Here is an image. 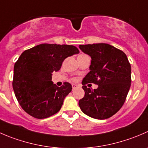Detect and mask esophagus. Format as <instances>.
Returning a JSON list of instances; mask_svg holds the SVG:
<instances>
[{"instance_id":"1","label":"esophagus","mask_w":148,"mask_h":148,"mask_svg":"<svg viewBox=\"0 0 148 148\" xmlns=\"http://www.w3.org/2000/svg\"><path fill=\"white\" fill-rule=\"evenodd\" d=\"M77 87V85L76 84H72V88H73V90H74V89L76 88V87Z\"/></svg>"}]
</instances>
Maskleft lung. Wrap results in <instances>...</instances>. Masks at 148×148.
<instances>
[{
	"label": "left lung",
	"mask_w": 148,
	"mask_h": 148,
	"mask_svg": "<svg viewBox=\"0 0 148 148\" xmlns=\"http://www.w3.org/2000/svg\"><path fill=\"white\" fill-rule=\"evenodd\" d=\"M79 48L92 58L90 71L82 82L84 97L79 106L92 118H110L122 107L131 86V65L127 56L106 43L80 45ZM87 83H94L99 87L92 90L86 86Z\"/></svg>",
	"instance_id": "left-lung-1"
}]
</instances>
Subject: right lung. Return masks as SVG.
I'll use <instances>...</instances> for the list:
<instances>
[{"mask_svg":"<svg viewBox=\"0 0 148 148\" xmlns=\"http://www.w3.org/2000/svg\"><path fill=\"white\" fill-rule=\"evenodd\" d=\"M79 53L74 45L40 44L24 51L14 64L13 89L23 110L34 118H48L58 113L70 83L53 84L52 73L61 69L67 57Z\"/></svg>","mask_w":148,"mask_h":148,"instance_id":"right-lung-1","label":"right lung"}]
</instances>
